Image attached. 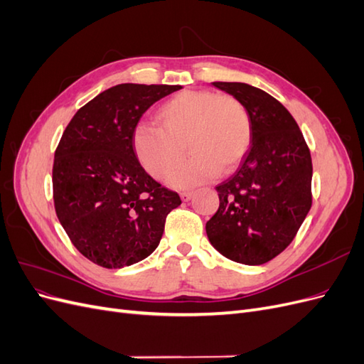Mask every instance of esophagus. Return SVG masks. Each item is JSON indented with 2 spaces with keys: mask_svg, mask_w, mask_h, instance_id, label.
<instances>
[{
  "mask_svg": "<svg viewBox=\"0 0 364 364\" xmlns=\"http://www.w3.org/2000/svg\"><path fill=\"white\" fill-rule=\"evenodd\" d=\"M193 196H194V193H193V191H183V193H181V197H182V200H183V202H188V200H191V199H193Z\"/></svg>",
  "mask_w": 364,
  "mask_h": 364,
  "instance_id": "34e87169",
  "label": "esophagus"
}]
</instances>
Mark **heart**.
I'll use <instances>...</instances> for the list:
<instances>
[{
    "label": "heart",
    "instance_id": "obj_1",
    "mask_svg": "<svg viewBox=\"0 0 364 364\" xmlns=\"http://www.w3.org/2000/svg\"><path fill=\"white\" fill-rule=\"evenodd\" d=\"M161 126L141 121L132 134V146L142 167L161 179L177 163L184 144L192 158L173 169L167 182L190 188L234 171L252 141V121L245 105L232 95L211 91H183L165 102L158 112Z\"/></svg>",
    "mask_w": 364,
    "mask_h": 364
}]
</instances>
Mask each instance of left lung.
Masks as SVG:
<instances>
[{
  "instance_id": "left-lung-1",
  "label": "left lung",
  "mask_w": 364,
  "mask_h": 364,
  "mask_svg": "<svg viewBox=\"0 0 364 364\" xmlns=\"http://www.w3.org/2000/svg\"><path fill=\"white\" fill-rule=\"evenodd\" d=\"M245 105L252 141L234 176L215 186L206 235L223 257L247 266L287 247L311 208L313 164L299 126L277 98L240 82H214Z\"/></svg>"
}]
</instances>
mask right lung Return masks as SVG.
Instances as JSON below:
<instances>
[{
  "instance_id": "right-lung-1",
  "label": "right lung",
  "mask_w": 364,
  "mask_h": 364,
  "mask_svg": "<svg viewBox=\"0 0 364 364\" xmlns=\"http://www.w3.org/2000/svg\"><path fill=\"white\" fill-rule=\"evenodd\" d=\"M179 85L121 83L75 112L53 164L60 225L83 257L106 269L147 258L182 200L141 167L132 134L142 114Z\"/></svg>"
}]
</instances>
